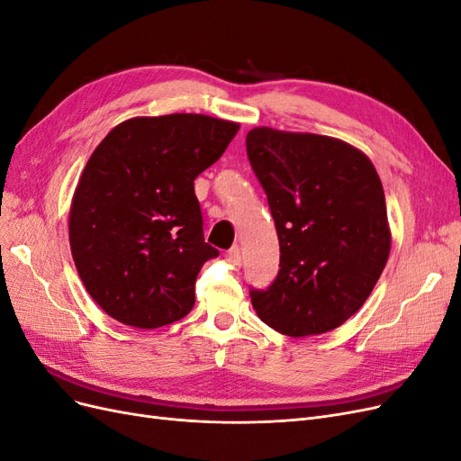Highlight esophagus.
I'll return each mask as SVG.
<instances>
[{
	"label": "esophagus",
	"mask_w": 461,
	"mask_h": 461,
	"mask_svg": "<svg viewBox=\"0 0 461 461\" xmlns=\"http://www.w3.org/2000/svg\"><path fill=\"white\" fill-rule=\"evenodd\" d=\"M227 261L234 267H240L242 265V256H240V248L239 246H232L229 252H227Z\"/></svg>",
	"instance_id": "34e87169"
}]
</instances>
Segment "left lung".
<instances>
[{"mask_svg": "<svg viewBox=\"0 0 461 461\" xmlns=\"http://www.w3.org/2000/svg\"><path fill=\"white\" fill-rule=\"evenodd\" d=\"M281 246L267 290H249L265 325L286 337L340 327L369 298L390 254L384 190L364 151L339 138L269 127L246 136Z\"/></svg>", "mask_w": 461, "mask_h": 461, "instance_id": "8db88e82", "label": "left lung"}]
</instances>
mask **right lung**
<instances>
[{"label":"right lung","instance_id":"obj_1","mask_svg":"<svg viewBox=\"0 0 461 461\" xmlns=\"http://www.w3.org/2000/svg\"><path fill=\"white\" fill-rule=\"evenodd\" d=\"M239 129L196 113L134 117L94 149L68 212V242L109 317L158 329L190 313L202 265L219 256L203 240L194 180Z\"/></svg>","mask_w":461,"mask_h":461}]
</instances>
